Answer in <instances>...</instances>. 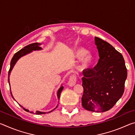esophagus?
<instances>
[{
    "instance_id": "obj_1",
    "label": "esophagus",
    "mask_w": 135,
    "mask_h": 135,
    "mask_svg": "<svg viewBox=\"0 0 135 135\" xmlns=\"http://www.w3.org/2000/svg\"><path fill=\"white\" fill-rule=\"evenodd\" d=\"M76 83V77L75 75H72L71 76L69 80L68 81V85L70 86L71 87H72L73 86H74Z\"/></svg>"
}]
</instances>
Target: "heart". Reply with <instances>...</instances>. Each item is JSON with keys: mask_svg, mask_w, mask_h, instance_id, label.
Returning <instances> with one entry per match:
<instances>
[{"mask_svg": "<svg viewBox=\"0 0 135 135\" xmlns=\"http://www.w3.org/2000/svg\"><path fill=\"white\" fill-rule=\"evenodd\" d=\"M87 50L80 47L75 51L74 56L77 59H80V68L82 70L88 68L92 65L93 61V56L89 52H87Z\"/></svg>", "mask_w": 135, "mask_h": 135, "instance_id": "1", "label": "heart"}]
</instances>
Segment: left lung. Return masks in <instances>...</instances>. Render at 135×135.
<instances>
[{
  "label": "left lung",
  "instance_id": "1",
  "mask_svg": "<svg viewBox=\"0 0 135 135\" xmlns=\"http://www.w3.org/2000/svg\"><path fill=\"white\" fill-rule=\"evenodd\" d=\"M95 43L99 59L93 68L83 71L81 103L86 110L101 113L110 109L122 97L127 72L122 55L113 46L97 37Z\"/></svg>",
  "mask_w": 135,
  "mask_h": 135
}]
</instances>
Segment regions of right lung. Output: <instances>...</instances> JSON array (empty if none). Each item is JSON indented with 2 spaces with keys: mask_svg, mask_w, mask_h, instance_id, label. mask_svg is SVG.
I'll return each instance as SVG.
<instances>
[{
  "mask_svg": "<svg viewBox=\"0 0 135 135\" xmlns=\"http://www.w3.org/2000/svg\"><path fill=\"white\" fill-rule=\"evenodd\" d=\"M41 45H42L41 43H32V44H30L26 46H25L23 49H21V50H20V51L17 52V53L14 54V55H13L12 59H11L10 69H9V73H8V83H9V86H10L9 76H10L11 72V71L12 70L13 67H14V65H15V64L17 63L18 59H19L20 58H21V57L26 55L27 54H28L30 53H31V52H32L33 51H40V50H42L43 49L40 46ZM63 89H64V88H63L62 85H61L60 88H59V89H58V92H57V97H58V99H59L61 93V92H62V90H63ZM10 90H11V88H10ZM11 96H12V98L15 100V99H14V98H13V95L12 94V92H11ZM20 105L21 106L22 108L24 109L25 111H26L27 112H30L31 113H34L33 111H30L28 109L24 108V107H22V105ZM58 105V104L57 105V106L55 107V108L54 109H52V110L51 111L42 112V111H37L35 113V114H37V115H39V114H46V113H50L51 112L53 111L54 109H55L57 108Z\"/></svg>",
  "mask_w": 135,
  "mask_h": 135,
  "instance_id": "add662e5",
  "label": "right lung"
}]
</instances>
